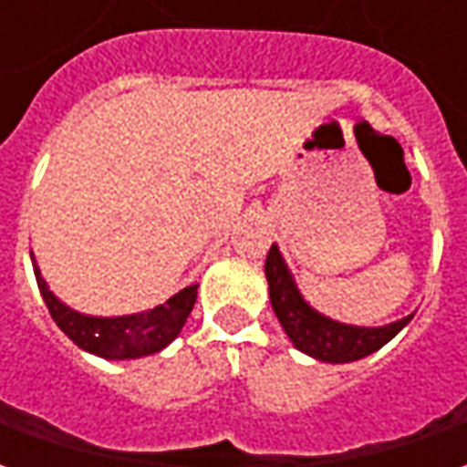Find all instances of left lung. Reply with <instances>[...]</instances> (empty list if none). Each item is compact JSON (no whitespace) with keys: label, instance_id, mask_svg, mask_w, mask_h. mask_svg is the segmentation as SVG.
<instances>
[{"label":"left lung","instance_id":"8db88e82","mask_svg":"<svg viewBox=\"0 0 467 467\" xmlns=\"http://www.w3.org/2000/svg\"><path fill=\"white\" fill-rule=\"evenodd\" d=\"M265 275H267V285H270V303H273V310L283 325V330L297 350L310 355L315 360H360L365 355L380 350L385 343H390L392 337L412 320V315H408L385 327H355V325L335 323L330 317L315 313L303 300V295L297 293L293 275L287 273V265L283 263L280 250L275 244L265 260Z\"/></svg>","mask_w":467,"mask_h":467}]
</instances>
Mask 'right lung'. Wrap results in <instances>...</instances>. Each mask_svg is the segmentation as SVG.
I'll return each instance as SVG.
<instances>
[{
  "mask_svg": "<svg viewBox=\"0 0 467 467\" xmlns=\"http://www.w3.org/2000/svg\"><path fill=\"white\" fill-rule=\"evenodd\" d=\"M35 275L39 293L45 297L49 315L59 325V330L82 350L95 352L107 360H127V358H142V355L160 352L164 345H170L180 335L197 300V285H190L164 305H157L147 313L124 315V317H89L59 303L55 295L49 293L36 265Z\"/></svg>",
  "mask_w": 467,
  "mask_h": 467,
  "instance_id": "add662e5",
  "label": "right lung"
}]
</instances>
